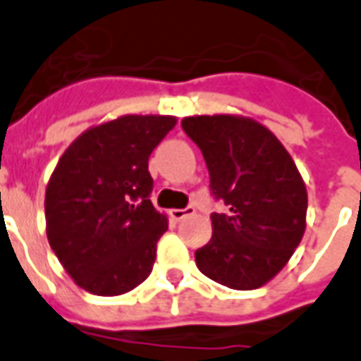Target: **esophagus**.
<instances>
[{
    "label": "esophagus",
    "instance_id": "34e87169",
    "mask_svg": "<svg viewBox=\"0 0 361 361\" xmlns=\"http://www.w3.org/2000/svg\"><path fill=\"white\" fill-rule=\"evenodd\" d=\"M195 214V207H185V208H173L170 210V216H172V220L180 221L183 218H188V216Z\"/></svg>",
    "mask_w": 361,
    "mask_h": 361
}]
</instances>
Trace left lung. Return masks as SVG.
Returning <instances> with one entry per match:
<instances>
[{"mask_svg":"<svg viewBox=\"0 0 361 361\" xmlns=\"http://www.w3.org/2000/svg\"><path fill=\"white\" fill-rule=\"evenodd\" d=\"M181 128L201 149L210 191L212 239L195 250L197 268L235 290L262 287L289 262L306 229L308 195L290 154L250 118L189 116Z\"/></svg>","mask_w":361,"mask_h":361,"instance_id":"obj_1","label":"left lung"}]
</instances>
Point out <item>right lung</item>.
<instances>
[{"label": "right lung", "mask_w": 361, "mask_h": 361, "mask_svg": "<svg viewBox=\"0 0 361 361\" xmlns=\"http://www.w3.org/2000/svg\"><path fill=\"white\" fill-rule=\"evenodd\" d=\"M173 126V116H120L59 159L45 191L47 239L87 293L124 295L151 274L168 220L151 202L149 157Z\"/></svg>", "instance_id": "obj_1"}]
</instances>
